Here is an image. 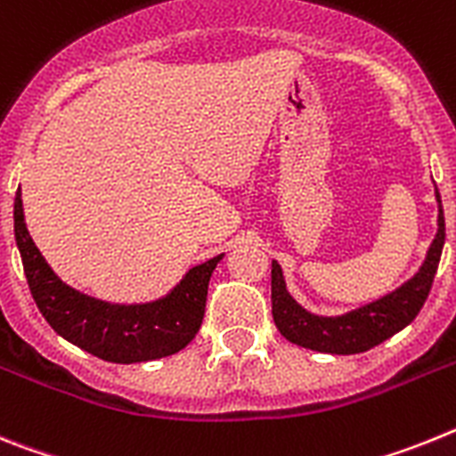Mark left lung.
Wrapping results in <instances>:
<instances>
[{
	"label": "left lung",
	"instance_id": "obj_1",
	"mask_svg": "<svg viewBox=\"0 0 456 456\" xmlns=\"http://www.w3.org/2000/svg\"><path fill=\"white\" fill-rule=\"evenodd\" d=\"M438 201V232L434 236L427 252L425 264L411 277L409 282L395 289L393 294L367 303L358 310H351L342 316H319L300 307L284 284L282 268L273 261L271 271V300H273V322L277 330L282 332L289 342L298 346L322 351V354L351 355L370 351L376 344L386 342L395 332L409 326L418 312L422 310L431 282L436 275L438 261H441L443 243H445V217H443L441 195L436 190Z\"/></svg>",
	"mask_w": 456,
	"mask_h": 456
}]
</instances>
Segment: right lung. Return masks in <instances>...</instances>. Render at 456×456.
<instances>
[{"mask_svg": "<svg viewBox=\"0 0 456 456\" xmlns=\"http://www.w3.org/2000/svg\"><path fill=\"white\" fill-rule=\"evenodd\" d=\"M13 229L27 284L38 310L57 335L108 362H146L179 354L195 339L204 319L208 280L223 255L190 268L165 298L142 305H114L63 284L31 240L15 192Z\"/></svg>", "mask_w": 456, "mask_h": 456, "instance_id": "1", "label": "right lung"}]
</instances>
